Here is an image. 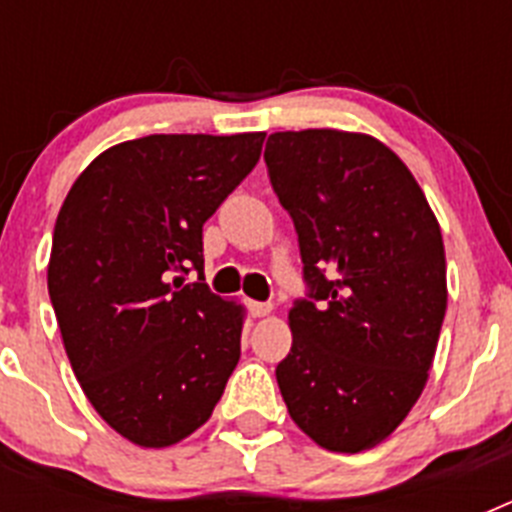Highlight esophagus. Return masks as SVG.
I'll use <instances>...</instances> for the list:
<instances>
[{"mask_svg": "<svg viewBox=\"0 0 512 512\" xmlns=\"http://www.w3.org/2000/svg\"><path fill=\"white\" fill-rule=\"evenodd\" d=\"M248 310L253 318H266L271 312V302H248Z\"/></svg>", "mask_w": 512, "mask_h": 512, "instance_id": "1", "label": "esophagus"}]
</instances>
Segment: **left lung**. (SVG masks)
Returning a JSON list of instances; mask_svg holds the SVG:
<instances>
[{"label":"left lung","instance_id":"8db88e82","mask_svg":"<svg viewBox=\"0 0 512 512\" xmlns=\"http://www.w3.org/2000/svg\"><path fill=\"white\" fill-rule=\"evenodd\" d=\"M264 161L295 223L307 287L289 310L279 390L312 441L359 454L395 431L428 379L446 315L441 228L377 138L274 133Z\"/></svg>","mask_w":512,"mask_h":512}]
</instances>
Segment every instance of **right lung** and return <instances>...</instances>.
I'll use <instances>...</instances> for the list:
<instances>
[{"label": "right lung", "instance_id": "1", "mask_svg": "<svg viewBox=\"0 0 512 512\" xmlns=\"http://www.w3.org/2000/svg\"><path fill=\"white\" fill-rule=\"evenodd\" d=\"M264 138L128 140L94 158L58 212L48 295L63 346L94 410L138 446L197 431L241 359L243 310L205 284L202 225ZM189 270L198 282L184 285Z\"/></svg>", "mask_w": 512, "mask_h": 512}]
</instances>
